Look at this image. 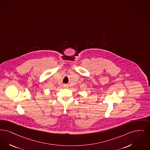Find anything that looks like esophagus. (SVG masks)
<instances>
[{"mask_svg":"<svg viewBox=\"0 0 150 150\" xmlns=\"http://www.w3.org/2000/svg\"><path fill=\"white\" fill-rule=\"evenodd\" d=\"M64 86L65 88H67V87L68 86V85H66V84H65V85H64Z\"/></svg>","mask_w":150,"mask_h":150,"instance_id":"esophagus-1","label":"esophagus"}]
</instances>
